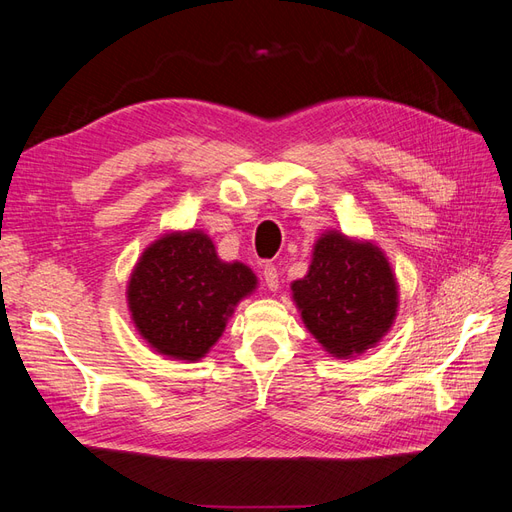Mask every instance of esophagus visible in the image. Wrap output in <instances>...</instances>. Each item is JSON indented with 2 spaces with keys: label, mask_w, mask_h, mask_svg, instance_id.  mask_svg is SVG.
Listing matches in <instances>:
<instances>
[{
  "label": "esophagus",
  "mask_w": 512,
  "mask_h": 512,
  "mask_svg": "<svg viewBox=\"0 0 512 512\" xmlns=\"http://www.w3.org/2000/svg\"><path fill=\"white\" fill-rule=\"evenodd\" d=\"M262 275H265V284L269 290H277V286H280V273H277V267L271 265V262H267L265 267H262Z\"/></svg>",
  "instance_id": "obj_1"
}]
</instances>
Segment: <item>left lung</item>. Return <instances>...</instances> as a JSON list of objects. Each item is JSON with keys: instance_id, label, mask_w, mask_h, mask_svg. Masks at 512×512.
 Returning <instances> with one entry per match:
<instances>
[{"instance_id": "obj_1", "label": "left lung", "mask_w": 512, "mask_h": 512, "mask_svg": "<svg viewBox=\"0 0 512 512\" xmlns=\"http://www.w3.org/2000/svg\"><path fill=\"white\" fill-rule=\"evenodd\" d=\"M290 288L309 333L339 359L374 348L397 314L389 260L339 232L318 239L309 273Z\"/></svg>"}]
</instances>
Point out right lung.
<instances>
[{
  "label": "right lung",
  "instance_id": "add662e5",
  "mask_svg": "<svg viewBox=\"0 0 512 512\" xmlns=\"http://www.w3.org/2000/svg\"><path fill=\"white\" fill-rule=\"evenodd\" d=\"M256 288L241 262H222L200 230L170 232L143 252L128 284L132 320L151 348L198 361L218 342L235 305Z\"/></svg>",
  "mask_w": 512,
  "mask_h": 512
}]
</instances>
